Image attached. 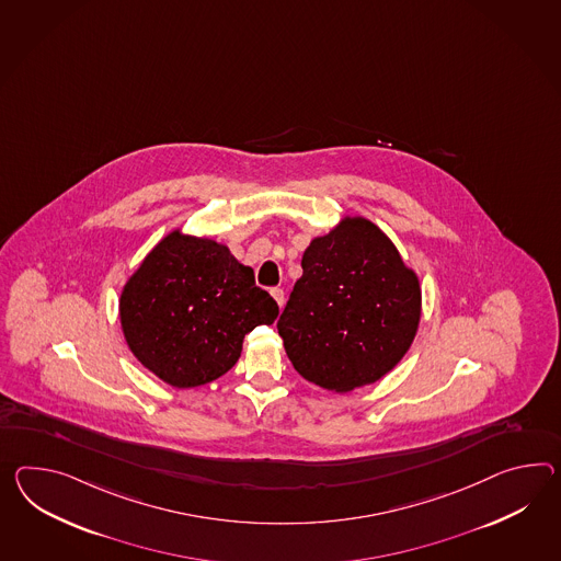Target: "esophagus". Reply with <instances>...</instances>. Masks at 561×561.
Returning a JSON list of instances; mask_svg holds the SVG:
<instances>
[{
	"mask_svg": "<svg viewBox=\"0 0 561 561\" xmlns=\"http://www.w3.org/2000/svg\"><path fill=\"white\" fill-rule=\"evenodd\" d=\"M272 296H274V300L277 301V306L282 308L284 300H286V298H284V289H282V287H274V289H272Z\"/></svg>",
	"mask_w": 561,
	"mask_h": 561,
	"instance_id": "obj_1",
	"label": "esophagus"
}]
</instances>
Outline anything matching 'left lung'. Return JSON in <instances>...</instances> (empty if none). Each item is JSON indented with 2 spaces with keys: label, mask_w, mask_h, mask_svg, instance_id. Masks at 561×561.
<instances>
[{
  "label": "left lung",
  "mask_w": 561,
  "mask_h": 561,
  "mask_svg": "<svg viewBox=\"0 0 561 561\" xmlns=\"http://www.w3.org/2000/svg\"><path fill=\"white\" fill-rule=\"evenodd\" d=\"M279 316L284 348L306 381L332 393L373 385L410 351L422 286L396 243L365 217H342L301 255Z\"/></svg>",
  "instance_id": "1"
}]
</instances>
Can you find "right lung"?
Returning <instances> with one entry per match:
<instances>
[{
    "instance_id": "1",
    "label": "right lung",
    "mask_w": 561,
    "mask_h": 561,
    "mask_svg": "<svg viewBox=\"0 0 561 561\" xmlns=\"http://www.w3.org/2000/svg\"><path fill=\"white\" fill-rule=\"evenodd\" d=\"M279 308L253 270L210 237L174 229L127 277L119 322L127 348L158 379L192 389L234 367L247 332Z\"/></svg>"
}]
</instances>
